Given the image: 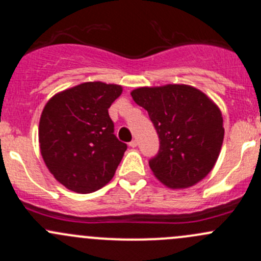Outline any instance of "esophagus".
<instances>
[{
  "label": "esophagus",
  "instance_id": "esophagus-1",
  "mask_svg": "<svg viewBox=\"0 0 261 261\" xmlns=\"http://www.w3.org/2000/svg\"><path fill=\"white\" fill-rule=\"evenodd\" d=\"M137 145H138V142L136 140H133V141H130V142H129V146H130V147H137Z\"/></svg>",
  "mask_w": 261,
  "mask_h": 261
}]
</instances>
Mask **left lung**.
Segmentation results:
<instances>
[{
	"label": "left lung",
	"instance_id": "1",
	"mask_svg": "<svg viewBox=\"0 0 261 261\" xmlns=\"http://www.w3.org/2000/svg\"><path fill=\"white\" fill-rule=\"evenodd\" d=\"M132 97L147 110L158 132L159 151L148 161L156 178L170 188H186L206 177L224 138L218 106L185 84L142 87Z\"/></svg>",
	"mask_w": 261,
	"mask_h": 261
}]
</instances>
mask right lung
<instances>
[{
	"label": "right lung",
	"mask_w": 261,
	"mask_h": 261,
	"mask_svg": "<svg viewBox=\"0 0 261 261\" xmlns=\"http://www.w3.org/2000/svg\"><path fill=\"white\" fill-rule=\"evenodd\" d=\"M121 87L88 82L55 95L39 120V146L49 172L69 190L89 193L108 185L126 145L114 135L109 108Z\"/></svg>",
	"instance_id": "1"
}]
</instances>
